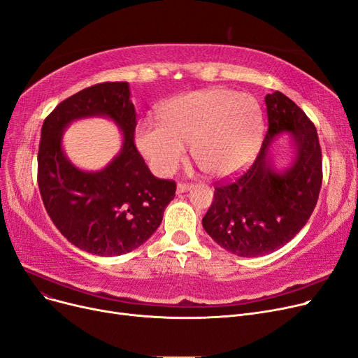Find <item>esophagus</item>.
I'll return each instance as SVG.
<instances>
[{"mask_svg":"<svg viewBox=\"0 0 358 358\" xmlns=\"http://www.w3.org/2000/svg\"><path fill=\"white\" fill-rule=\"evenodd\" d=\"M192 189V184H185V182H178L177 184V193H185L187 190Z\"/></svg>","mask_w":358,"mask_h":358,"instance_id":"esophagus-1","label":"esophagus"}]
</instances>
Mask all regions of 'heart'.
Segmentation results:
<instances>
[{
    "instance_id": "1",
    "label": "heart",
    "mask_w": 358,
    "mask_h": 358,
    "mask_svg": "<svg viewBox=\"0 0 358 358\" xmlns=\"http://www.w3.org/2000/svg\"><path fill=\"white\" fill-rule=\"evenodd\" d=\"M158 121L138 126L134 142L161 176L174 173L184 159V146L190 145L194 164L208 178H232L252 161L263 130L257 101L225 87L169 99L159 106Z\"/></svg>"
}]
</instances>
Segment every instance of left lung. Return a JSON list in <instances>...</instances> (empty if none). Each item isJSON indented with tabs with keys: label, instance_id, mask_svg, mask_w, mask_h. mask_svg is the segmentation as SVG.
I'll return each mask as SVG.
<instances>
[{
	"label": "left lung",
	"instance_id": "left-lung-1",
	"mask_svg": "<svg viewBox=\"0 0 358 358\" xmlns=\"http://www.w3.org/2000/svg\"><path fill=\"white\" fill-rule=\"evenodd\" d=\"M269 129L255 164L234 182L216 185L201 224L225 250L240 257L269 255L307 224L322 187V150L315 124L281 92L266 95ZM288 134L292 161L278 170L270 148Z\"/></svg>",
	"mask_w": 358,
	"mask_h": 358
}]
</instances>
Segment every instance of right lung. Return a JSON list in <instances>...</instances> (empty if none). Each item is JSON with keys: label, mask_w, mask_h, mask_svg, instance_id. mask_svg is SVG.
<instances>
[{"label": "right lung", "mask_w": 358, "mask_h": 358, "mask_svg": "<svg viewBox=\"0 0 358 358\" xmlns=\"http://www.w3.org/2000/svg\"><path fill=\"white\" fill-rule=\"evenodd\" d=\"M127 82L86 87L45 118L38 184L46 212L71 244L96 256H120L142 245L162 222L177 185L155 177L134 146L136 110ZM103 116L123 133L122 149L99 171L73 166L62 149L71 122Z\"/></svg>", "instance_id": "add662e5"}]
</instances>
